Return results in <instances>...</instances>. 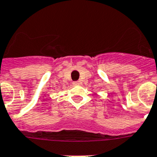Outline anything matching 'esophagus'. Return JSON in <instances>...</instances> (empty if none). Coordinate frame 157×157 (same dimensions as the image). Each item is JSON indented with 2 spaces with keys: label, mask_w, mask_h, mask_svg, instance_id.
<instances>
[{
  "label": "esophagus",
  "mask_w": 157,
  "mask_h": 157,
  "mask_svg": "<svg viewBox=\"0 0 157 157\" xmlns=\"http://www.w3.org/2000/svg\"><path fill=\"white\" fill-rule=\"evenodd\" d=\"M79 84H80V83H79V81H74V82H73L74 86H78Z\"/></svg>",
  "instance_id": "esophagus-1"
}]
</instances>
